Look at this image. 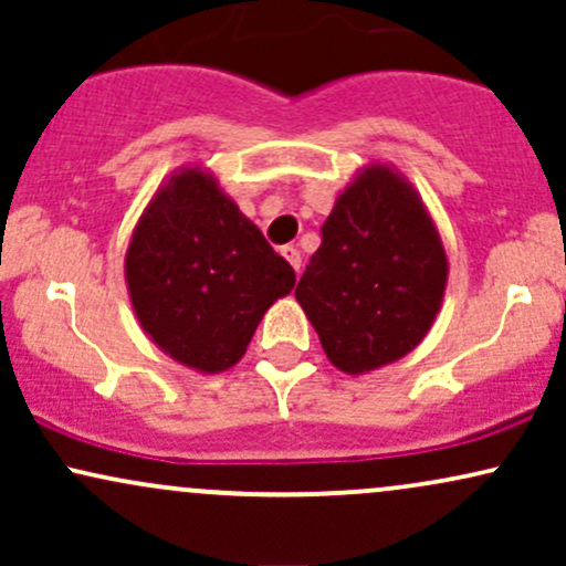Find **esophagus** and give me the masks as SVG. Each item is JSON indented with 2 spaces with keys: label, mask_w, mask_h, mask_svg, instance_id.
<instances>
[{
  "label": "esophagus",
  "mask_w": 566,
  "mask_h": 566,
  "mask_svg": "<svg viewBox=\"0 0 566 566\" xmlns=\"http://www.w3.org/2000/svg\"><path fill=\"white\" fill-rule=\"evenodd\" d=\"M282 258L292 265V269H295V274H301V263H303V258H301V250H297L295 244L282 247Z\"/></svg>",
  "instance_id": "34e87169"
}]
</instances>
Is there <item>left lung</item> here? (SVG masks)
<instances>
[{
    "label": "left lung",
    "mask_w": 566,
    "mask_h": 566,
    "mask_svg": "<svg viewBox=\"0 0 566 566\" xmlns=\"http://www.w3.org/2000/svg\"><path fill=\"white\" fill-rule=\"evenodd\" d=\"M447 274L420 193L394 165L369 161L337 193L295 297L327 359L346 375H367L423 343Z\"/></svg>",
    "instance_id": "8db88e82"
}]
</instances>
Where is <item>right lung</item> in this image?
Wrapping results in <instances>:
<instances>
[{"mask_svg": "<svg viewBox=\"0 0 566 566\" xmlns=\"http://www.w3.org/2000/svg\"><path fill=\"white\" fill-rule=\"evenodd\" d=\"M125 282L140 329L188 369L216 375L244 356L295 271L201 165L178 167L135 223Z\"/></svg>", "mask_w": 566, "mask_h": 566, "instance_id": "right-lung-1", "label": "right lung"}]
</instances>
